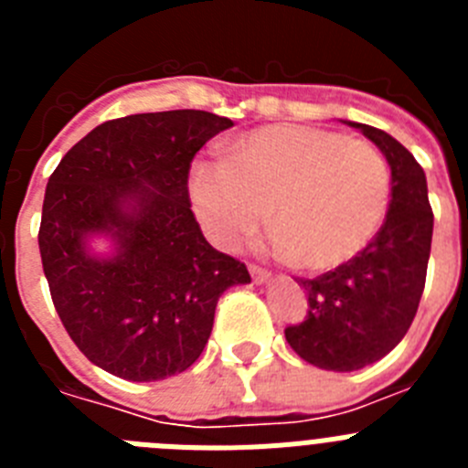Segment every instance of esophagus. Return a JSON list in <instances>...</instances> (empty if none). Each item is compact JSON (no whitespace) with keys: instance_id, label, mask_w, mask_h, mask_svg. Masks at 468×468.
Masks as SVG:
<instances>
[{"instance_id":"obj_1","label":"esophagus","mask_w":468,"mask_h":468,"mask_svg":"<svg viewBox=\"0 0 468 468\" xmlns=\"http://www.w3.org/2000/svg\"><path fill=\"white\" fill-rule=\"evenodd\" d=\"M250 276H253V281H255V283H258V285L267 283V281L271 279V274H270V271L260 270V267H250Z\"/></svg>"}]
</instances>
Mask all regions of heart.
Segmentation results:
<instances>
[{"mask_svg":"<svg viewBox=\"0 0 468 468\" xmlns=\"http://www.w3.org/2000/svg\"><path fill=\"white\" fill-rule=\"evenodd\" d=\"M189 194L210 241L234 248L270 220L274 253L324 274L361 255L382 229L391 171L378 147L300 123L253 128L201 161Z\"/></svg>","mask_w":468,"mask_h":468,"instance_id":"heart-1","label":"heart"}]
</instances>
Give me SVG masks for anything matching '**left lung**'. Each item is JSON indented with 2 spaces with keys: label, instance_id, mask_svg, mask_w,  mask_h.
<instances>
[{
  "label": "left lung",
  "instance_id": "8db88e82",
  "mask_svg": "<svg viewBox=\"0 0 468 468\" xmlns=\"http://www.w3.org/2000/svg\"><path fill=\"white\" fill-rule=\"evenodd\" d=\"M356 128L375 143L391 168V204L378 237L345 267L300 279L307 291L304 321L285 328L297 356L324 370L351 373L379 361L405 337L427 281L433 213L427 176L415 156L388 133Z\"/></svg>",
  "mask_w": 468,
  "mask_h": 468
}]
</instances>
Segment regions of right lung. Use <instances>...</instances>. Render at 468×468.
Wrapping results in <instances>:
<instances>
[{"label": "right lung", "mask_w": 468, "mask_h": 468, "mask_svg": "<svg viewBox=\"0 0 468 468\" xmlns=\"http://www.w3.org/2000/svg\"><path fill=\"white\" fill-rule=\"evenodd\" d=\"M229 126L201 110L112 119L48 177L39 253L53 304L110 375L156 382L187 370L222 292L250 283L246 264L206 241L187 192L194 154Z\"/></svg>", "instance_id": "right-lung-1"}]
</instances>
